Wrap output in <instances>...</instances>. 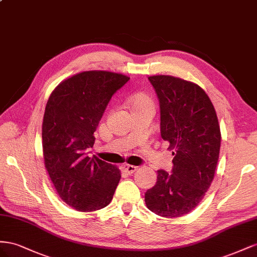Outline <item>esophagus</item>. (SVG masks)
<instances>
[{
	"mask_svg": "<svg viewBox=\"0 0 257 257\" xmlns=\"http://www.w3.org/2000/svg\"><path fill=\"white\" fill-rule=\"evenodd\" d=\"M137 169H138V167H136V166H131V165H126V166H123V170H124V172H127L128 174H133Z\"/></svg>",
	"mask_w": 257,
	"mask_h": 257,
	"instance_id": "esophagus-1",
	"label": "esophagus"
}]
</instances>
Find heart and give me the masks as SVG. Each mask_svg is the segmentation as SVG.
I'll list each match as a JSON object with an SVG mask.
<instances>
[{
	"label": "heart",
	"mask_w": 257,
	"mask_h": 257,
	"mask_svg": "<svg viewBox=\"0 0 257 257\" xmlns=\"http://www.w3.org/2000/svg\"><path fill=\"white\" fill-rule=\"evenodd\" d=\"M145 106L153 107V101L149 96H146V94L138 93L133 99H131V107H145Z\"/></svg>",
	"instance_id": "b5f03b06"
}]
</instances>
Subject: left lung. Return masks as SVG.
Segmentation results:
<instances>
[{
    "label": "left lung",
    "mask_w": 257,
    "mask_h": 257,
    "mask_svg": "<svg viewBox=\"0 0 257 257\" xmlns=\"http://www.w3.org/2000/svg\"><path fill=\"white\" fill-rule=\"evenodd\" d=\"M160 105V135L174 156L171 173L157 171L146 190L145 203L154 213L179 217L199 203L214 178L221 131L213 104L198 85L178 77H149Z\"/></svg>",
    "instance_id": "1"
}]
</instances>
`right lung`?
Here are the masks:
<instances>
[{"label": "right lung", "mask_w": 257, "mask_h": 257, "mask_svg": "<svg viewBox=\"0 0 257 257\" xmlns=\"http://www.w3.org/2000/svg\"><path fill=\"white\" fill-rule=\"evenodd\" d=\"M130 77L87 71L65 79L50 94L42 139L45 167L61 199L82 212L106 207L120 180L119 170L88 156L93 133L113 94Z\"/></svg>", "instance_id": "right-lung-1"}]
</instances>
